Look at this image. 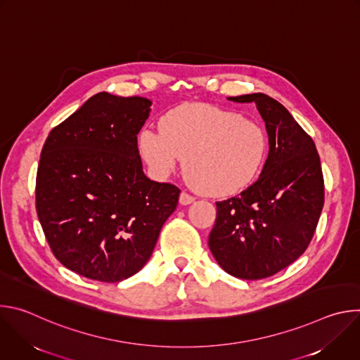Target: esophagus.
<instances>
[{
	"instance_id": "esophagus-1",
	"label": "esophagus",
	"mask_w": 360,
	"mask_h": 360,
	"mask_svg": "<svg viewBox=\"0 0 360 360\" xmlns=\"http://www.w3.org/2000/svg\"><path fill=\"white\" fill-rule=\"evenodd\" d=\"M193 200H195V196L191 195V193H188V192H182V193L179 195V202H181V205H189V203H192Z\"/></svg>"
}]
</instances>
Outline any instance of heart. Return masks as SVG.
Masks as SVG:
<instances>
[{"label":"heart","mask_w":360,"mask_h":360,"mask_svg":"<svg viewBox=\"0 0 360 360\" xmlns=\"http://www.w3.org/2000/svg\"><path fill=\"white\" fill-rule=\"evenodd\" d=\"M138 149L155 178H168L185 158V176L198 191L228 196L259 175L269 142L258 122L210 104L189 102L169 110L161 118V129L143 128Z\"/></svg>","instance_id":"obj_1"}]
</instances>
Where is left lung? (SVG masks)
<instances>
[{"label":"left lung","mask_w":360,"mask_h":360,"mask_svg":"<svg viewBox=\"0 0 360 360\" xmlns=\"http://www.w3.org/2000/svg\"><path fill=\"white\" fill-rule=\"evenodd\" d=\"M228 99L256 104L269 153L258 181L217 202L208 245L225 272L256 281L285 269L309 246L325 202L323 175L314 139L281 102L261 92Z\"/></svg>","instance_id":"1"}]
</instances>
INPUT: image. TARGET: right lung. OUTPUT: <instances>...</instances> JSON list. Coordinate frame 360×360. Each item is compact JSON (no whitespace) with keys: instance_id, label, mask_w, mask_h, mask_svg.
Wrapping results in <instances>:
<instances>
[{"instance_id":"obj_1","label":"right lung","mask_w":360,"mask_h":360,"mask_svg":"<svg viewBox=\"0 0 360 360\" xmlns=\"http://www.w3.org/2000/svg\"><path fill=\"white\" fill-rule=\"evenodd\" d=\"M152 102L99 92L49 132L35 207L46 242L70 271L115 283L143 268L179 188L142 171L138 138Z\"/></svg>"}]
</instances>
